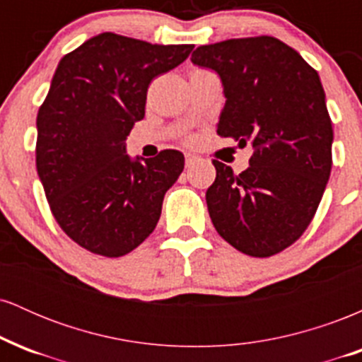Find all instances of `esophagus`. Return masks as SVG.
I'll use <instances>...</instances> for the list:
<instances>
[{
    "label": "esophagus",
    "mask_w": 362,
    "mask_h": 362,
    "mask_svg": "<svg viewBox=\"0 0 362 362\" xmlns=\"http://www.w3.org/2000/svg\"><path fill=\"white\" fill-rule=\"evenodd\" d=\"M197 160H199L197 156H194V155H185V167L190 168Z\"/></svg>",
    "instance_id": "obj_1"
}]
</instances>
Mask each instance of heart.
<instances>
[{"label": "heart", "instance_id": "obj_1", "mask_svg": "<svg viewBox=\"0 0 362 362\" xmlns=\"http://www.w3.org/2000/svg\"><path fill=\"white\" fill-rule=\"evenodd\" d=\"M185 141H187V143H192V138H187Z\"/></svg>", "mask_w": 362, "mask_h": 362}]
</instances>
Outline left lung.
Masks as SVG:
<instances>
[{
	"mask_svg": "<svg viewBox=\"0 0 362 362\" xmlns=\"http://www.w3.org/2000/svg\"><path fill=\"white\" fill-rule=\"evenodd\" d=\"M192 62L221 76L218 136L253 148L238 175L213 160L216 231L245 255H276L310 226L330 177L334 129L317 69L271 35L201 45Z\"/></svg>",
	"mask_w": 362,
	"mask_h": 362,
	"instance_id": "left-lung-1",
	"label": "left lung"
}]
</instances>
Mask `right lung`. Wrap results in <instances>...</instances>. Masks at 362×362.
Instances as JSON below:
<instances>
[{
  "instance_id": "1",
  "label": "right lung",
  "mask_w": 362,
  "mask_h": 362,
  "mask_svg": "<svg viewBox=\"0 0 362 362\" xmlns=\"http://www.w3.org/2000/svg\"><path fill=\"white\" fill-rule=\"evenodd\" d=\"M192 49L103 32L57 64L37 114L35 165L54 219L85 250L127 255L156 228L184 155L163 149L131 161L126 139L144 117L149 83Z\"/></svg>"
}]
</instances>
